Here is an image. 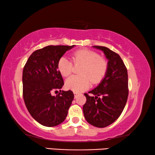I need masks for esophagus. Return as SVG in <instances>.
<instances>
[{"mask_svg": "<svg viewBox=\"0 0 155 155\" xmlns=\"http://www.w3.org/2000/svg\"><path fill=\"white\" fill-rule=\"evenodd\" d=\"M79 94V93L77 92H74V95H75V98H76V97H78V94Z\"/></svg>", "mask_w": 155, "mask_h": 155, "instance_id": "obj_1", "label": "esophagus"}]
</instances>
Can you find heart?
I'll return each mask as SVG.
<instances>
[{"label":"heart","instance_id":"obj_1","mask_svg":"<svg viewBox=\"0 0 155 155\" xmlns=\"http://www.w3.org/2000/svg\"><path fill=\"white\" fill-rule=\"evenodd\" d=\"M72 61L77 64H82L79 73L81 75H73L65 82L66 88L80 92L86 90L93 84L100 82L107 74L109 63L105 58L99 56L94 51L82 48L76 50L72 54ZM73 63L66 57H61L58 62V69L63 77H68L73 71Z\"/></svg>","mask_w":155,"mask_h":155}]
</instances>
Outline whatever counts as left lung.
<instances>
[{
  "mask_svg": "<svg viewBox=\"0 0 155 155\" xmlns=\"http://www.w3.org/2000/svg\"><path fill=\"white\" fill-rule=\"evenodd\" d=\"M103 51L109 67L101 83L88 93L83 105L84 116L89 124L104 128L115 121L124 111L128 97V71L119 55L105 46H94Z\"/></svg>",
  "mask_w": 155,
  "mask_h": 155,
  "instance_id": "left-lung-1",
  "label": "left lung"
}]
</instances>
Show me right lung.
<instances>
[{"instance_id":"add662e5","label":"right lung","mask_w":155,"mask_h":155,"mask_svg":"<svg viewBox=\"0 0 155 155\" xmlns=\"http://www.w3.org/2000/svg\"><path fill=\"white\" fill-rule=\"evenodd\" d=\"M73 46L51 45L36 50L23 68L25 104L31 116L42 126H58L68 115L74 94L71 90H61L64 82L58 70V62ZM53 91L59 94L52 96Z\"/></svg>"}]
</instances>
